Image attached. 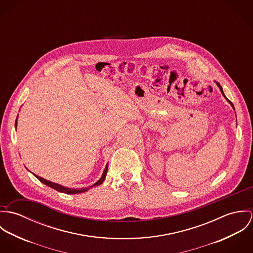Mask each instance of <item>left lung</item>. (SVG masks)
<instances>
[{
  "label": "left lung",
  "mask_w": 253,
  "mask_h": 253,
  "mask_svg": "<svg viewBox=\"0 0 253 253\" xmlns=\"http://www.w3.org/2000/svg\"><path fill=\"white\" fill-rule=\"evenodd\" d=\"M216 84H217V85H218V86H219V88H220V90H221V92H222V94H223V96H224V97H225V98H226V99H227V100H228V102H230V104H231V105H232V107H233V108H234V105H233V103H232V102H231V101H230V100H229V99H228V98H227V97H226V96H225V94H224V92H223V89H222V87H221V85H220V84H219V83H216ZM234 110H235V108H234Z\"/></svg>",
  "instance_id": "obj_1"
}]
</instances>
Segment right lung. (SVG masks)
Here are the masks:
<instances>
[{
    "label": "right lung",
    "instance_id": "add662e5",
    "mask_svg": "<svg viewBox=\"0 0 253 253\" xmlns=\"http://www.w3.org/2000/svg\"><path fill=\"white\" fill-rule=\"evenodd\" d=\"M16 124H17V119H16V121H15V126H16ZM107 170H108V164L106 165V168H105V169H104V171H103V174H102V176H101V178H100L99 180L97 181L96 183H94L92 186H89V187H87V188H81V189H71V188H67V187L61 186V185H59V184H56V183L50 182V181L46 180V179H43V178H42V177H40V176H38V175H35L34 173H33V174H34L37 178L41 181L42 183H43L44 185H46V186H48V187H50V188H52V189H54V190H56V191H58V192H60V193H65V194H80V193L86 192L87 190H89L90 188H92V187H94V186H98V185L102 184V182L105 180V177H106V174H107Z\"/></svg>",
    "mask_w": 253,
    "mask_h": 253
}]
</instances>
